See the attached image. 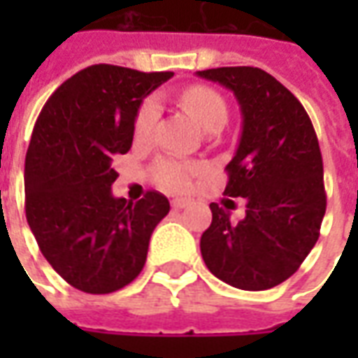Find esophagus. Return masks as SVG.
Here are the masks:
<instances>
[{
  "label": "esophagus",
  "mask_w": 358,
  "mask_h": 358,
  "mask_svg": "<svg viewBox=\"0 0 358 358\" xmlns=\"http://www.w3.org/2000/svg\"><path fill=\"white\" fill-rule=\"evenodd\" d=\"M187 207H192L189 199H172V209H187Z\"/></svg>",
  "instance_id": "esophagus-1"
}]
</instances>
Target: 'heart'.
Masks as SVG:
<instances>
[{"label":"heart","instance_id":"obj_1","mask_svg":"<svg viewBox=\"0 0 358 358\" xmlns=\"http://www.w3.org/2000/svg\"><path fill=\"white\" fill-rule=\"evenodd\" d=\"M182 105L195 118V122L203 126L205 130L215 124H224L228 118V107L222 95L217 90L207 86H192L182 94ZM159 118V101L155 97H148L141 103L140 109L134 118V136L136 140H148L153 126ZM205 169L197 163H184L176 159H161L153 166V180L164 189L171 192H186L192 187L194 180L201 176Z\"/></svg>","mask_w":358,"mask_h":358}]
</instances>
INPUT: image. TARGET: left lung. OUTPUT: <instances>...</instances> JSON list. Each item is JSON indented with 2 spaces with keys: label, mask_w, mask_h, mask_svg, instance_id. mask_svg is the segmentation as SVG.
I'll list each match as a JSON object with an SVG mask.
<instances>
[{
  "label": "left lung",
  "mask_w": 358,
  "mask_h": 358,
  "mask_svg": "<svg viewBox=\"0 0 358 358\" xmlns=\"http://www.w3.org/2000/svg\"><path fill=\"white\" fill-rule=\"evenodd\" d=\"M197 76L232 90L243 115L224 194L248 201L245 218L210 203L201 236L207 268L226 284L261 292L297 272L320 236L326 192L322 153L301 101L257 66H220Z\"/></svg>",
  "instance_id": "8db88e82"
}]
</instances>
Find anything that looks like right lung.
Masks as SVG:
<instances>
[{"label":"right lung","mask_w":358,"mask_h":358,"mask_svg":"<svg viewBox=\"0 0 358 358\" xmlns=\"http://www.w3.org/2000/svg\"><path fill=\"white\" fill-rule=\"evenodd\" d=\"M171 76L92 65L63 82L36 120L24 161L28 226L48 263L80 292L113 293L136 280L171 210L155 189L136 203L110 192L113 161L132 148L143 97Z\"/></svg>","instance_id":"obj_1"}]
</instances>
